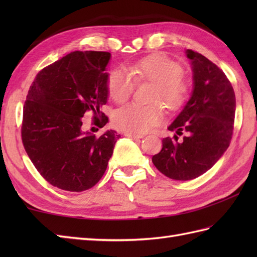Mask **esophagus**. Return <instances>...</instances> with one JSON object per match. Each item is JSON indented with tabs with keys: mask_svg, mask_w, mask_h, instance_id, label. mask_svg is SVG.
Returning <instances> with one entry per match:
<instances>
[{
	"mask_svg": "<svg viewBox=\"0 0 257 257\" xmlns=\"http://www.w3.org/2000/svg\"><path fill=\"white\" fill-rule=\"evenodd\" d=\"M125 137H129L132 139H140L143 138V135H137V134H133V133H124Z\"/></svg>",
	"mask_w": 257,
	"mask_h": 257,
	"instance_id": "esophagus-1",
	"label": "esophagus"
}]
</instances>
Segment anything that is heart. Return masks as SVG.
I'll return each mask as SVG.
<instances>
[{
    "mask_svg": "<svg viewBox=\"0 0 257 257\" xmlns=\"http://www.w3.org/2000/svg\"><path fill=\"white\" fill-rule=\"evenodd\" d=\"M183 69L173 59L163 54H151L139 59L129 73L114 69L108 76L107 90L113 101L118 103L128 100L135 90L136 81H150L152 89L150 105L128 103L114 112L112 121L116 127L127 133L143 134L161 122L165 117L161 101L169 110H180L190 98L191 87L182 76Z\"/></svg>",
    "mask_w": 257,
    "mask_h": 257,
    "instance_id": "b5f03b06",
    "label": "heart"
}]
</instances>
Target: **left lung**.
Here are the masks:
<instances>
[{
  "instance_id": "1",
  "label": "left lung",
  "mask_w": 257,
  "mask_h": 257,
  "mask_svg": "<svg viewBox=\"0 0 257 257\" xmlns=\"http://www.w3.org/2000/svg\"><path fill=\"white\" fill-rule=\"evenodd\" d=\"M187 56L193 70L192 97L169 125L176 134L163 138L161 151L152 157L162 174L181 181L205 173L224 154L232 139L236 107L234 89L223 70L198 52L188 50Z\"/></svg>"
}]
</instances>
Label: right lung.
<instances>
[{
    "instance_id": "add662e5",
    "label": "right lung",
    "mask_w": 257,
    "mask_h": 257,
    "mask_svg": "<svg viewBox=\"0 0 257 257\" xmlns=\"http://www.w3.org/2000/svg\"><path fill=\"white\" fill-rule=\"evenodd\" d=\"M110 53L75 51L36 75L23 108L22 143L41 176L70 192L88 190L105 173L116 141L113 130L100 137L85 133L83 117L102 128Z\"/></svg>"
}]
</instances>
